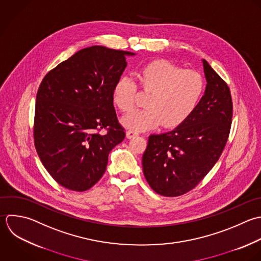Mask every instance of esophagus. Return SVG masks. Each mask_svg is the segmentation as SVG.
<instances>
[{"label": "esophagus", "instance_id": "obj_1", "mask_svg": "<svg viewBox=\"0 0 261 261\" xmlns=\"http://www.w3.org/2000/svg\"><path fill=\"white\" fill-rule=\"evenodd\" d=\"M138 135V132L137 131H134V130H128L126 132V136L127 138H133L134 136H137Z\"/></svg>", "mask_w": 261, "mask_h": 261}]
</instances>
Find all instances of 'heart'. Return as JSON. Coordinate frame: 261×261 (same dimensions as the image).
<instances>
[{"mask_svg": "<svg viewBox=\"0 0 261 261\" xmlns=\"http://www.w3.org/2000/svg\"><path fill=\"white\" fill-rule=\"evenodd\" d=\"M138 83L150 93L146 109L137 110L123 118V124L133 130H147L163 124L175 128L183 124L197 108L204 91L202 76L167 61L145 65L138 73ZM137 84L129 76H121L113 88V100L120 111L128 113L136 106Z\"/></svg>", "mask_w": 261, "mask_h": 261, "instance_id": "obj_1", "label": "heart"}]
</instances>
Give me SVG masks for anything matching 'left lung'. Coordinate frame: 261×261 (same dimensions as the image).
<instances>
[{"label": "left lung", "mask_w": 261, "mask_h": 261, "mask_svg": "<svg viewBox=\"0 0 261 261\" xmlns=\"http://www.w3.org/2000/svg\"><path fill=\"white\" fill-rule=\"evenodd\" d=\"M203 68L207 84L193 114L173 131L148 137L143 174L163 196L176 197L195 188L219 161L230 135V88L205 60Z\"/></svg>", "instance_id": "8db88e82"}]
</instances>
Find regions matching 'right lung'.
<instances>
[{"label":"right lung","mask_w":261,"mask_h":261,"mask_svg":"<svg viewBox=\"0 0 261 261\" xmlns=\"http://www.w3.org/2000/svg\"><path fill=\"white\" fill-rule=\"evenodd\" d=\"M130 55L101 45L83 48L51 69L38 87L34 146L48 174L69 190L82 192L96 184L110 151L126 136L113 88Z\"/></svg>","instance_id":"1"}]
</instances>
